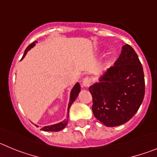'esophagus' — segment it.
I'll use <instances>...</instances> for the list:
<instances>
[{
	"label": "esophagus",
	"mask_w": 157,
	"mask_h": 157,
	"mask_svg": "<svg viewBox=\"0 0 157 157\" xmlns=\"http://www.w3.org/2000/svg\"><path fill=\"white\" fill-rule=\"evenodd\" d=\"M91 82H92V80L90 77H86L82 79V84L84 87H89L90 86Z\"/></svg>",
	"instance_id": "34e87169"
}]
</instances>
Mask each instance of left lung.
<instances>
[{"instance_id":"left-lung-1","label":"left lung","mask_w":157,"mask_h":157,"mask_svg":"<svg viewBox=\"0 0 157 157\" xmlns=\"http://www.w3.org/2000/svg\"><path fill=\"white\" fill-rule=\"evenodd\" d=\"M89 90L93 97V113L104 125L116 127L129 121L145 96L143 68L134 48L123 45L114 66Z\"/></svg>"}]
</instances>
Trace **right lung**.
<instances>
[{
	"mask_svg": "<svg viewBox=\"0 0 157 157\" xmlns=\"http://www.w3.org/2000/svg\"><path fill=\"white\" fill-rule=\"evenodd\" d=\"M35 43H37V41H34L33 43H31L27 48H26V50H25L24 54H23V57H22V59L25 57V56L27 55V52L29 50H30L35 45ZM81 91V87H80V84L78 82H77L75 85L74 86V87L72 88L71 91V94H70V101H69L68 104V107H67V119H65L64 120H63L60 123H56V124H52V125H49V126H46V127H44L41 129V130L43 131H54V132H57V131H59V130H63L67 125V123H68V116H69V109L71 106L72 103L75 101V99L77 98L78 95L79 94V92ZM36 127H38V126L35 125Z\"/></svg>",
	"mask_w": 157,
	"mask_h": 157,
	"instance_id": "1",
	"label": "right lung"
}]
</instances>
